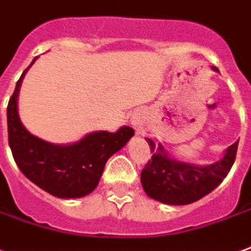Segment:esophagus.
I'll list each match as a JSON object with an SVG mask.
<instances>
[{
    "instance_id": "esophagus-1",
    "label": "esophagus",
    "mask_w": 251,
    "mask_h": 251,
    "mask_svg": "<svg viewBox=\"0 0 251 251\" xmlns=\"http://www.w3.org/2000/svg\"><path fill=\"white\" fill-rule=\"evenodd\" d=\"M140 131V127H138V126H136V132H139Z\"/></svg>"
}]
</instances>
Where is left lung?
<instances>
[{"label": "left lung", "mask_w": 251, "mask_h": 251, "mask_svg": "<svg viewBox=\"0 0 251 251\" xmlns=\"http://www.w3.org/2000/svg\"><path fill=\"white\" fill-rule=\"evenodd\" d=\"M218 72V69H215ZM152 157L140 173L146 193L158 201L185 205L200 200L220 185L230 173L238 150V142L231 145L219 162L197 168L189 163L174 161L163 152L161 146L147 139ZM156 151H154L153 150Z\"/></svg>", "instance_id": "1"}]
</instances>
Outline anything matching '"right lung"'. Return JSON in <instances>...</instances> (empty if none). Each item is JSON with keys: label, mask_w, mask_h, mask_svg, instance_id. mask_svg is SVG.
I'll use <instances>...</instances> for the list:
<instances>
[{"label": "right lung", "mask_w": 251, "mask_h": 251, "mask_svg": "<svg viewBox=\"0 0 251 251\" xmlns=\"http://www.w3.org/2000/svg\"><path fill=\"white\" fill-rule=\"evenodd\" d=\"M28 69L16 83L8 104V140L15 162L26 178L52 196H86L96 189L106 161L134 136L135 131L122 127L115 134L93 132L70 146L51 145L33 136L24 128L17 113V96Z\"/></svg>", "instance_id": "add662e5"}]
</instances>
